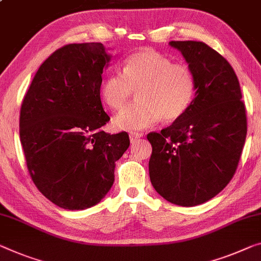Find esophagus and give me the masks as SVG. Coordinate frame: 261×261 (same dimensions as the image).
Returning a JSON list of instances; mask_svg holds the SVG:
<instances>
[{
  "label": "esophagus",
  "instance_id": "1",
  "mask_svg": "<svg viewBox=\"0 0 261 261\" xmlns=\"http://www.w3.org/2000/svg\"><path fill=\"white\" fill-rule=\"evenodd\" d=\"M141 138H142L141 133H136V132H132V133H129V140H130L132 143L138 142Z\"/></svg>",
  "mask_w": 261,
  "mask_h": 261
}]
</instances>
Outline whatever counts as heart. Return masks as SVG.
<instances>
[{
	"instance_id": "b5f03b06",
	"label": "heart",
	"mask_w": 261,
	"mask_h": 261,
	"mask_svg": "<svg viewBox=\"0 0 261 261\" xmlns=\"http://www.w3.org/2000/svg\"><path fill=\"white\" fill-rule=\"evenodd\" d=\"M139 90V102L120 112L113 119L118 130H141L164 118H181L195 94L191 71L160 52L144 49L125 59L122 72L108 74L101 86L103 101L112 110H121Z\"/></svg>"
}]
</instances>
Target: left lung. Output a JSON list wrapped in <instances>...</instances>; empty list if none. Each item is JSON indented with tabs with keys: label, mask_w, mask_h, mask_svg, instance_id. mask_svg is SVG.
Wrapping results in <instances>:
<instances>
[{
	"label": "left lung",
	"mask_w": 261,
	"mask_h": 261,
	"mask_svg": "<svg viewBox=\"0 0 261 261\" xmlns=\"http://www.w3.org/2000/svg\"><path fill=\"white\" fill-rule=\"evenodd\" d=\"M195 80L188 111L161 133H149V177L168 202L195 206L215 197L233 177L247 123L233 69L203 42L171 41Z\"/></svg>",
	"instance_id": "1"
}]
</instances>
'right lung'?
Wrapping results in <instances>:
<instances>
[{
	"label": "right lung",
	"instance_id": "add662e5",
	"mask_svg": "<svg viewBox=\"0 0 261 261\" xmlns=\"http://www.w3.org/2000/svg\"><path fill=\"white\" fill-rule=\"evenodd\" d=\"M111 58L101 43L63 46L39 66L23 99L19 138L28 170L63 209L84 210L105 197L115 161L129 147L126 132L101 130L110 117L100 86Z\"/></svg>",
	"mask_w": 261,
	"mask_h": 261
}]
</instances>
